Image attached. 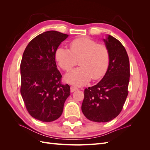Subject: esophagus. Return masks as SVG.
<instances>
[{
	"label": "esophagus",
	"mask_w": 150,
	"mask_h": 150,
	"mask_svg": "<svg viewBox=\"0 0 150 150\" xmlns=\"http://www.w3.org/2000/svg\"><path fill=\"white\" fill-rule=\"evenodd\" d=\"M78 88L75 87V86H71V93L74 92V91H75L78 90Z\"/></svg>",
	"instance_id": "esophagus-1"
}]
</instances>
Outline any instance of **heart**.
Listing matches in <instances>:
<instances>
[{"label": "heart", "mask_w": 150, "mask_h": 150, "mask_svg": "<svg viewBox=\"0 0 150 150\" xmlns=\"http://www.w3.org/2000/svg\"><path fill=\"white\" fill-rule=\"evenodd\" d=\"M70 51L59 46L55 52V59L62 70L69 72L79 59V67L69 72L66 81L82 86L92 79L98 80L105 74L110 63V52L104 44H98L88 38H78L69 43Z\"/></svg>", "instance_id": "b5f03b06"}]
</instances>
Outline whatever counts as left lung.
Wrapping results in <instances>:
<instances>
[{"mask_svg":"<svg viewBox=\"0 0 150 150\" xmlns=\"http://www.w3.org/2000/svg\"><path fill=\"white\" fill-rule=\"evenodd\" d=\"M110 52V63L103 79L84 89L81 110L92 121L106 122L118 116L128 94L130 70L128 54L122 44L109 35L104 39Z\"/></svg>","mask_w":150,"mask_h":150,"instance_id":"1","label":"left lung"}]
</instances>
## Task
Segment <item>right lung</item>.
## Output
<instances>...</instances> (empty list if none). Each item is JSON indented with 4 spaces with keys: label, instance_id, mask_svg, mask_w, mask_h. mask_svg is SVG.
Wrapping results in <instances>:
<instances>
[{
    "label": "right lung",
    "instance_id": "1",
    "mask_svg": "<svg viewBox=\"0 0 150 150\" xmlns=\"http://www.w3.org/2000/svg\"><path fill=\"white\" fill-rule=\"evenodd\" d=\"M69 36L55 30L47 31L31 40L21 63V93L31 116L43 122L55 121L63 111L70 86L61 83L55 52Z\"/></svg>",
    "mask_w": 150,
    "mask_h": 150
}]
</instances>
